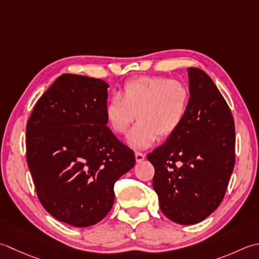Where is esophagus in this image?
Wrapping results in <instances>:
<instances>
[{
	"instance_id": "esophagus-1",
	"label": "esophagus",
	"mask_w": 259,
	"mask_h": 259,
	"mask_svg": "<svg viewBox=\"0 0 259 259\" xmlns=\"http://www.w3.org/2000/svg\"><path fill=\"white\" fill-rule=\"evenodd\" d=\"M135 156H136V161H137V163H141V161L145 159V155L143 153H138V151H137V153L135 154Z\"/></svg>"
}]
</instances>
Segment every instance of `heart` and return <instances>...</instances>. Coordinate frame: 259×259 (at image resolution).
Wrapping results in <instances>:
<instances>
[{"label": "heart", "instance_id": "obj_1", "mask_svg": "<svg viewBox=\"0 0 259 259\" xmlns=\"http://www.w3.org/2000/svg\"><path fill=\"white\" fill-rule=\"evenodd\" d=\"M187 86L175 79L143 76L125 82L118 96L109 100L104 114L109 128L124 134L135 119L138 122L126 135V144L145 149L160 137H168L179 129L189 110Z\"/></svg>", "mask_w": 259, "mask_h": 259}]
</instances>
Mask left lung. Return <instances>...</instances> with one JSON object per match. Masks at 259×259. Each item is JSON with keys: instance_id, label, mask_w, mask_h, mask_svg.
I'll return each instance as SVG.
<instances>
[{"instance_id": "8db88e82", "label": "left lung", "mask_w": 259, "mask_h": 259, "mask_svg": "<svg viewBox=\"0 0 259 259\" xmlns=\"http://www.w3.org/2000/svg\"><path fill=\"white\" fill-rule=\"evenodd\" d=\"M189 110L174 134L147 155L155 167L154 190L169 220L194 225L224 199L235 166V122L213 80L187 68Z\"/></svg>"}]
</instances>
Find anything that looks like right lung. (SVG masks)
<instances>
[{"label":"right lung","mask_w":259,"mask_h":259,"mask_svg":"<svg viewBox=\"0 0 259 259\" xmlns=\"http://www.w3.org/2000/svg\"><path fill=\"white\" fill-rule=\"evenodd\" d=\"M109 84L63 74L35 103L27 123V161L42 206L74 227L98 224L114 202V183L135 154L106 126Z\"/></svg>","instance_id":"right-lung-1"}]
</instances>
